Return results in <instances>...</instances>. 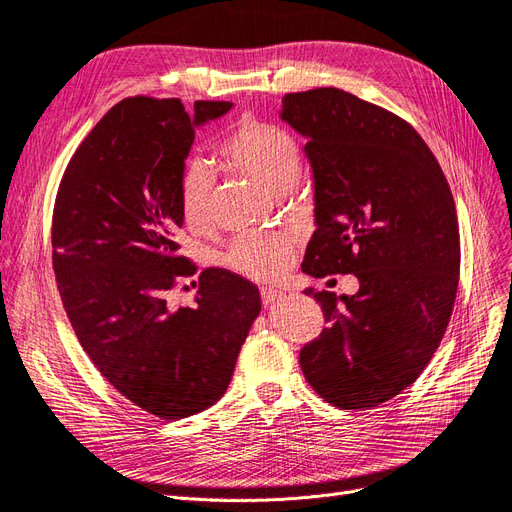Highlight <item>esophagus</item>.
I'll return each mask as SVG.
<instances>
[{
    "mask_svg": "<svg viewBox=\"0 0 512 512\" xmlns=\"http://www.w3.org/2000/svg\"><path fill=\"white\" fill-rule=\"evenodd\" d=\"M282 297V291H276V289H268V287H263L261 289V301L263 304H274V301H278Z\"/></svg>",
    "mask_w": 512,
    "mask_h": 512,
    "instance_id": "obj_1",
    "label": "esophagus"
}]
</instances>
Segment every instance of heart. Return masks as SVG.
<instances>
[{
    "label": "heart",
    "instance_id": "1",
    "mask_svg": "<svg viewBox=\"0 0 512 512\" xmlns=\"http://www.w3.org/2000/svg\"><path fill=\"white\" fill-rule=\"evenodd\" d=\"M219 160L242 175L259 181L272 194H285L301 173V147L287 128L255 116H242L217 147ZM215 177L206 162L194 160L183 166L177 198L189 230L206 232L213 223ZM297 238L289 232L240 234L225 261L234 272L253 280H276L285 274L295 255Z\"/></svg>",
    "mask_w": 512,
    "mask_h": 512
}]
</instances>
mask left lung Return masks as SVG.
<instances>
[{
  "instance_id": "8db88e82",
  "label": "left lung",
  "mask_w": 512,
  "mask_h": 512,
  "mask_svg": "<svg viewBox=\"0 0 512 512\" xmlns=\"http://www.w3.org/2000/svg\"><path fill=\"white\" fill-rule=\"evenodd\" d=\"M306 141L316 232L301 270L354 274L356 295L308 289L327 327L299 350L308 384L339 409H371L418 380L449 325L460 276L456 204L443 170L396 113L339 88L282 97Z\"/></svg>"
}]
</instances>
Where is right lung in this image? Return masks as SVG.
Wrapping results in <instances>:
<instances>
[{
  "mask_svg": "<svg viewBox=\"0 0 512 512\" xmlns=\"http://www.w3.org/2000/svg\"><path fill=\"white\" fill-rule=\"evenodd\" d=\"M230 107L196 101L187 116L179 99L120 101L75 149L54 200L52 268L73 333L113 388L162 420L221 399L261 310L253 282L223 268L200 272L198 306L166 304L198 274L177 242L183 160L196 124Z\"/></svg>",
  "mask_w": 512,
  "mask_h": 512,
  "instance_id": "1",
  "label": "right lung"
}]
</instances>
